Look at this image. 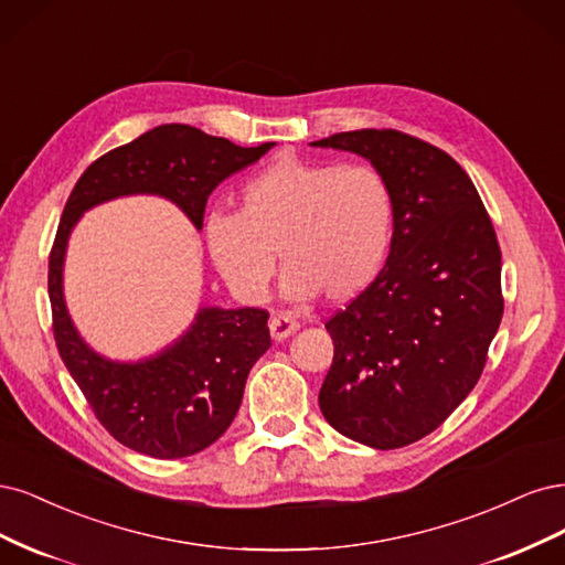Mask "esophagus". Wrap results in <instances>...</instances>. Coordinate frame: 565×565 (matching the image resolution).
<instances>
[{
    "mask_svg": "<svg viewBox=\"0 0 565 565\" xmlns=\"http://www.w3.org/2000/svg\"><path fill=\"white\" fill-rule=\"evenodd\" d=\"M300 329V323L296 317H290L286 312H277L269 319V333L275 340H286L288 335H294Z\"/></svg>",
    "mask_w": 565,
    "mask_h": 565,
    "instance_id": "34e87169",
    "label": "esophagus"
}]
</instances>
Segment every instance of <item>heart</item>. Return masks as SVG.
I'll use <instances>...</instances> for the list:
<instances>
[{"label":"heart","mask_w":565,"mask_h":565,"mask_svg":"<svg viewBox=\"0 0 565 565\" xmlns=\"http://www.w3.org/2000/svg\"><path fill=\"white\" fill-rule=\"evenodd\" d=\"M239 209H213L204 242L217 275L244 302H260L284 269V296L350 300L380 275L394 236V196L369 163L284 157L250 175Z\"/></svg>","instance_id":"1"}]
</instances>
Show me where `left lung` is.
I'll return each mask as SVG.
<instances>
[{
    "mask_svg": "<svg viewBox=\"0 0 565 565\" xmlns=\"http://www.w3.org/2000/svg\"><path fill=\"white\" fill-rule=\"evenodd\" d=\"M361 154L394 196L385 267L326 321L333 363L319 408L333 429L377 450L439 427L479 382L502 321V253L465 169L434 145L361 129L315 140Z\"/></svg>",
    "mask_w": 565,
    "mask_h": 565,
    "instance_id": "1",
    "label": "left lung"
}]
</instances>
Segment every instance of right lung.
<instances>
[{
  "instance_id": "1",
  "label": "right lung",
  "mask_w": 565,
  "mask_h": 565,
  "mask_svg": "<svg viewBox=\"0 0 565 565\" xmlns=\"http://www.w3.org/2000/svg\"><path fill=\"white\" fill-rule=\"evenodd\" d=\"M275 142L239 148L188 124H163L96 159L63 209L49 256L53 338L98 423L119 444L159 460L188 458L221 439L242 406L248 371L269 350L267 309L202 307L185 335L136 363L96 354L63 300L67 236L84 211L126 194L167 196L196 230L211 192Z\"/></svg>"
}]
</instances>
